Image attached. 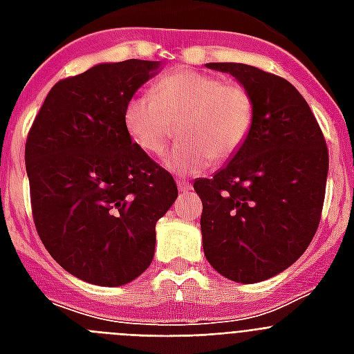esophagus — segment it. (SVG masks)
Here are the masks:
<instances>
[{
	"label": "esophagus",
	"instance_id": "esophagus-1",
	"mask_svg": "<svg viewBox=\"0 0 354 354\" xmlns=\"http://www.w3.org/2000/svg\"><path fill=\"white\" fill-rule=\"evenodd\" d=\"M178 189H180V191H191V187H193V185H191V183L189 182H185V180H178Z\"/></svg>",
	"mask_w": 354,
	"mask_h": 354
}]
</instances>
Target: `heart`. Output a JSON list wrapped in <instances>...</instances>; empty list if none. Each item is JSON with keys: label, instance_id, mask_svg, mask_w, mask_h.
Instances as JSON below:
<instances>
[{"label": "heart", "instance_id": "b5f03b06", "mask_svg": "<svg viewBox=\"0 0 354 354\" xmlns=\"http://www.w3.org/2000/svg\"><path fill=\"white\" fill-rule=\"evenodd\" d=\"M154 95L138 93L124 104V130L139 150L160 156L174 136L182 143L167 154L165 167L194 174L209 160L221 163L239 152L255 122V99L246 86L215 75L176 69L156 80Z\"/></svg>", "mask_w": 354, "mask_h": 354}]
</instances>
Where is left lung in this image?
Here are the masks:
<instances>
[{"mask_svg":"<svg viewBox=\"0 0 354 354\" xmlns=\"http://www.w3.org/2000/svg\"><path fill=\"white\" fill-rule=\"evenodd\" d=\"M255 99V122L239 152L213 178L194 180L205 259L236 283L281 274L318 230L329 152L301 93L277 75L248 64L211 62Z\"/></svg>","mask_w":354,"mask_h":354,"instance_id":"left-lung-1","label":"left lung"}]
</instances>
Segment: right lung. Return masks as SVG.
I'll return each instance as SVG.
<instances>
[{
  "label": "right lung",
  "mask_w": 354,
  "mask_h": 354,
  "mask_svg": "<svg viewBox=\"0 0 354 354\" xmlns=\"http://www.w3.org/2000/svg\"><path fill=\"white\" fill-rule=\"evenodd\" d=\"M160 62L97 64L53 86L29 130L25 167L36 232L75 277L121 286L154 259L174 178L132 143L124 104Z\"/></svg>",
  "instance_id": "1"
}]
</instances>
